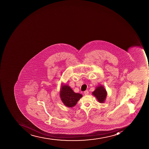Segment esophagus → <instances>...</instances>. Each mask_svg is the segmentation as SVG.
<instances>
[{
	"label": "esophagus",
	"mask_w": 149,
	"mask_h": 149,
	"mask_svg": "<svg viewBox=\"0 0 149 149\" xmlns=\"http://www.w3.org/2000/svg\"><path fill=\"white\" fill-rule=\"evenodd\" d=\"M84 93L85 95H88V93H89V92H88V90H87V91H85L84 92Z\"/></svg>",
	"instance_id": "obj_1"
}]
</instances>
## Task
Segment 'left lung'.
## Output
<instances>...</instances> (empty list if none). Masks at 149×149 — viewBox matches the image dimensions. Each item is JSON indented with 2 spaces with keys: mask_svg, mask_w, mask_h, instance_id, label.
<instances>
[{
  "mask_svg": "<svg viewBox=\"0 0 149 149\" xmlns=\"http://www.w3.org/2000/svg\"><path fill=\"white\" fill-rule=\"evenodd\" d=\"M92 94L96 97L98 101L100 103L104 102L107 96L106 91L102 86L97 87L94 91L92 92Z\"/></svg>",
  "mask_w": 149,
  "mask_h": 149,
  "instance_id": "1",
  "label": "left lung"
}]
</instances>
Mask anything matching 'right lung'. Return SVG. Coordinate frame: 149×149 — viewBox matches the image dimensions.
Wrapping results in <instances>:
<instances>
[{
    "label": "right lung",
    "mask_w": 149,
    "mask_h": 149,
    "mask_svg": "<svg viewBox=\"0 0 149 149\" xmlns=\"http://www.w3.org/2000/svg\"><path fill=\"white\" fill-rule=\"evenodd\" d=\"M61 100L65 105L68 107H73L76 105L78 100L82 95L75 93L70 86L65 85L62 87L60 93Z\"/></svg>",
    "instance_id": "add662e5"
}]
</instances>
